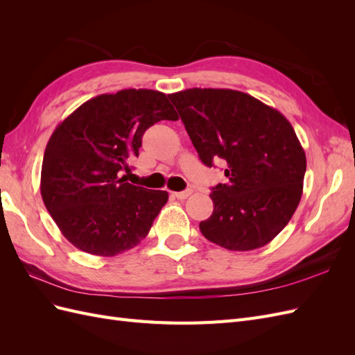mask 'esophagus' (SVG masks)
I'll use <instances>...</instances> for the list:
<instances>
[{
  "mask_svg": "<svg viewBox=\"0 0 355 355\" xmlns=\"http://www.w3.org/2000/svg\"><path fill=\"white\" fill-rule=\"evenodd\" d=\"M191 194H192V189L180 191V192H173V196H175L178 200H185V198H188Z\"/></svg>",
  "mask_w": 355,
  "mask_h": 355,
  "instance_id": "34e87169",
  "label": "esophagus"
}]
</instances>
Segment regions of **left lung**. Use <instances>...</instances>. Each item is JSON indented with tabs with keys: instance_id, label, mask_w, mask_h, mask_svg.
<instances>
[{
	"instance_id": "1",
	"label": "left lung",
	"mask_w": 355,
	"mask_h": 355,
	"mask_svg": "<svg viewBox=\"0 0 355 355\" xmlns=\"http://www.w3.org/2000/svg\"><path fill=\"white\" fill-rule=\"evenodd\" d=\"M207 167L222 159L228 184L211 188L213 213L200 222L209 241L234 252L270 243L302 197L306 157L283 114L230 89L168 96Z\"/></svg>"
}]
</instances>
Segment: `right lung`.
I'll list each match as a JSON object with an SVG mask.
<instances>
[{
  "label": "right lung",
  "instance_id": "add662e5",
  "mask_svg": "<svg viewBox=\"0 0 355 355\" xmlns=\"http://www.w3.org/2000/svg\"><path fill=\"white\" fill-rule=\"evenodd\" d=\"M178 118L164 93L128 89L96 96L56 127L42 158L41 196L77 249L115 256L146 237L168 194L121 175L132 171L148 128Z\"/></svg>",
  "mask_w": 355,
  "mask_h": 355
}]
</instances>
